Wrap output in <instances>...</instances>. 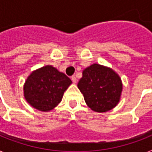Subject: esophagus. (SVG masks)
I'll list each match as a JSON object with an SVG mask.
<instances>
[{
    "label": "esophagus",
    "instance_id": "34e87169",
    "mask_svg": "<svg viewBox=\"0 0 152 152\" xmlns=\"http://www.w3.org/2000/svg\"><path fill=\"white\" fill-rule=\"evenodd\" d=\"M72 81H73V83L77 82V78H76V77H75V75L72 77Z\"/></svg>",
    "mask_w": 152,
    "mask_h": 152
}]
</instances>
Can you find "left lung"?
Wrapping results in <instances>:
<instances>
[{
    "label": "left lung",
    "mask_w": 152,
    "mask_h": 152,
    "mask_svg": "<svg viewBox=\"0 0 152 152\" xmlns=\"http://www.w3.org/2000/svg\"><path fill=\"white\" fill-rule=\"evenodd\" d=\"M88 107L95 112L110 110L119 103L121 96V79L111 68L94 64L83 71L77 84Z\"/></svg>",
    "instance_id": "obj_1"
}]
</instances>
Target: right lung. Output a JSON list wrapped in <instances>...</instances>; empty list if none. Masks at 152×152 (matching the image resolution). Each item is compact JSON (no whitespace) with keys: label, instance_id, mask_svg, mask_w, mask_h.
<instances>
[{"label":"right lung","instance_id":"add662e5","mask_svg":"<svg viewBox=\"0 0 152 152\" xmlns=\"http://www.w3.org/2000/svg\"><path fill=\"white\" fill-rule=\"evenodd\" d=\"M72 80L54 67L47 65L31 73L24 84L26 101L39 110L48 112L61 101Z\"/></svg>","mask_w":152,"mask_h":152}]
</instances>
